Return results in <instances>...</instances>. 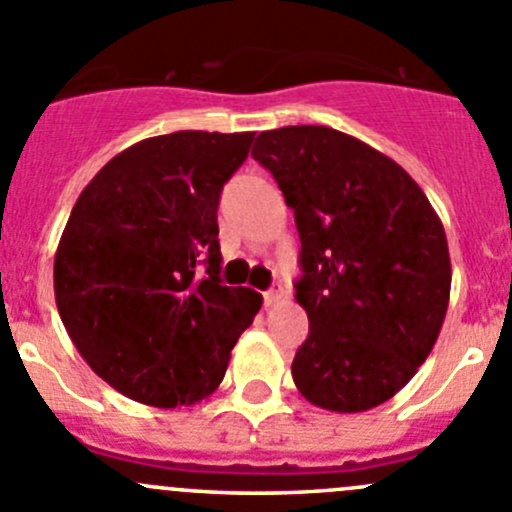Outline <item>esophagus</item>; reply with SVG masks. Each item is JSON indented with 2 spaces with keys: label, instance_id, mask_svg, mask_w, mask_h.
Masks as SVG:
<instances>
[{
  "label": "esophagus",
  "instance_id": "obj_1",
  "mask_svg": "<svg viewBox=\"0 0 512 512\" xmlns=\"http://www.w3.org/2000/svg\"><path fill=\"white\" fill-rule=\"evenodd\" d=\"M285 299H287V289L282 287V285H272L265 292V304H267V307H275V304L285 302Z\"/></svg>",
  "mask_w": 512,
  "mask_h": 512
}]
</instances>
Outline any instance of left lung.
I'll return each instance as SVG.
<instances>
[{
  "mask_svg": "<svg viewBox=\"0 0 512 512\" xmlns=\"http://www.w3.org/2000/svg\"><path fill=\"white\" fill-rule=\"evenodd\" d=\"M252 158L280 185L302 242L299 394L337 414L384 404L414 379L446 317L451 257L436 210L399 163L327 126L262 131Z\"/></svg>",
  "mask_w": 512,
  "mask_h": 512,
  "instance_id": "1",
  "label": "left lung"
}]
</instances>
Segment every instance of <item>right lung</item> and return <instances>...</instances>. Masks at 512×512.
<instances>
[{"label": "right lung", "mask_w": 512, "mask_h": 512, "mask_svg": "<svg viewBox=\"0 0 512 512\" xmlns=\"http://www.w3.org/2000/svg\"><path fill=\"white\" fill-rule=\"evenodd\" d=\"M255 133L178 131L108 160L81 190L54 257L61 322L128 399L193 406L223 381L262 294L220 282L218 205Z\"/></svg>", "instance_id": "add662e5"}]
</instances>
